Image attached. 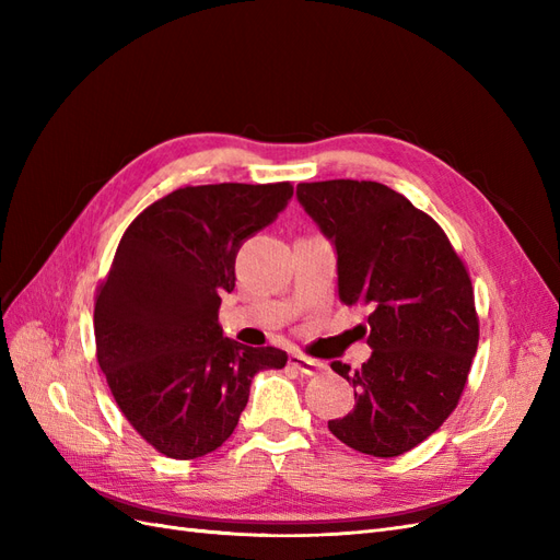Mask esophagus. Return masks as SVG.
<instances>
[{"mask_svg":"<svg viewBox=\"0 0 560 560\" xmlns=\"http://www.w3.org/2000/svg\"><path fill=\"white\" fill-rule=\"evenodd\" d=\"M290 364H292L296 371H301L303 376H317V374H322V371H327V364H325V362L308 360V358H303V354H292Z\"/></svg>","mask_w":560,"mask_h":560,"instance_id":"1","label":"esophagus"}]
</instances>
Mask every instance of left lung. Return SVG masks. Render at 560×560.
Wrapping results in <instances>:
<instances>
[{
  "label": "left lung",
  "mask_w": 560,
  "mask_h": 560,
  "mask_svg": "<svg viewBox=\"0 0 560 560\" xmlns=\"http://www.w3.org/2000/svg\"><path fill=\"white\" fill-rule=\"evenodd\" d=\"M296 198L336 249L338 299L369 303L362 369L334 362L354 409L329 420L336 439L374 457L411 451L460 399L479 343L467 268L432 217L378 182L296 186Z\"/></svg>",
  "instance_id": "8db88e82"
}]
</instances>
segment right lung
Returning <instances> with one entry per match:
<instances>
[{
  "mask_svg": "<svg viewBox=\"0 0 560 560\" xmlns=\"http://www.w3.org/2000/svg\"><path fill=\"white\" fill-rule=\"evenodd\" d=\"M290 182L186 186L126 229L95 301L97 362L130 425L159 453L194 460L222 446L252 378L287 352L249 348L219 327L235 254L273 224Z\"/></svg>",
  "mask_w": 560,
  "mask_h": 560,
  "instance_id": "add662e5",
  "label": "right lung"
}]
</instances>
